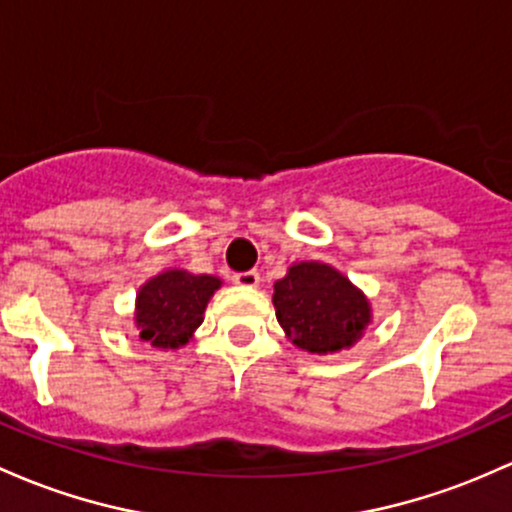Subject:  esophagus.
I'll use <instances>...</instances> for the list:
<instances>
[{"label": "esophagus", "mask_w": 512, "mask_h": 512, "mask_svg": "<svg viewBox=\"0 0 512 512\" xmlns=\"http://www.w3.org/2000/svg\"><path fill=\"white\" fill-rule=\"evenodd\" d=\"M233 282L238 286H247V289H252V286L260 284V274H257L255 269H250V272H238L233 274Z\"/></svg>", "instance_id": "34e87169"}]
</instances>
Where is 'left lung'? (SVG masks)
<instances>
[{"label":"left lung","instance_id":"8db88e82","mask_svg":"<svg viewBox=\"0 0 512 512\" xmlns=\"http://www.w3.org/2000/svg\"><path fill=\"white\" fill-rule=\"evenodd\" d=\"M272 301L286 338L313 355L355 345L372 320L367 296L323 262L291 265L274 284Z\"/></svg>","mask_w":512,"mask_h":512}]
</instances>
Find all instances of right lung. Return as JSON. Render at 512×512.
I'll use <instances>...</instances> for the list:
<instances>
[{"label":"right lung","mask_w":512,"mask_h":512,"mask_svg":"<svg viewBox=\"0 0 512 512\" xmlns=\"http://www.w3.org/2000/svg\"><path fill=\"white\" fill-rule=\"evenodd\" d=\"M216 289H221V279L187 269H165L148 279L136 299L140 340L160 350L187 345L194 330L204 323L206 303Z\"/></svg>","instance_id":"add662e5"}]
</instances>
